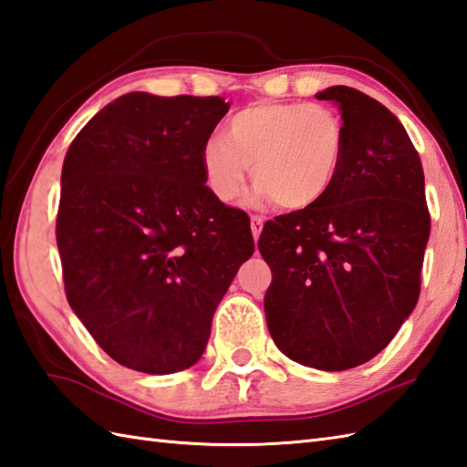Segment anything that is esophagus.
Here are the masks:
<instances>
[{
  "instance_id": "obj_1",
  "label": "esophagus",
  "mask_w": 467,
  "mask_h": 467,
  "mask_svg": "<svg viewBox=\"0 0 467 467\" xmlns=\"http://www.w3.org/2000/svg\"><path fill=\"white\" fill-rule=\"evenodd\" d=\"M250 227H252V235H254V240H258L260 234H262V227H264V217H260V215H252Z\"/></svg>"
}]
</instances>
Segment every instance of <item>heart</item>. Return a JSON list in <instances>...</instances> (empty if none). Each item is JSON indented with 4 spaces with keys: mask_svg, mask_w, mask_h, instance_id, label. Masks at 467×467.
<instances>
[{
    "mask_svg": "<svg viewBox=\"0 0 467 467\" xmlns=\"http://www.w3.org/2000/svg\"><path fill=\"white\" fill-rule=\"evenodd\" d=\"M345 142L335 110L262 100L235 112L223 139H209L199 161L209 192L222 203H234L245 192L252 167L255 202L298 212L317 205L337 183Z\"/></svg>",
    "mask_w": 467,
    "mask_h": 467,
    "instance_id": "1",
    "label": "heart"
}]
</instances>
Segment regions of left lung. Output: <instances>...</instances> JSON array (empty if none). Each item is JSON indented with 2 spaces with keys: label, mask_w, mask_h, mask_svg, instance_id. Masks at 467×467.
Returning a JSON list of instances; mask_svg holds the SVG:
<instances>
[{
  "label": "left lung",
  "mask_w": 467,
  "mask_h": 467,
  "mask_svg": "<svg viewBox=\"0 0 467 467\" xmlns=\"http://www.w3.org/2000/svg\"><path fill=\"white\" fill-rule=\"evenodd\" d=\"M317 99L338 107L345 159L325 199L264 225V310L288 358L347 370L379 355L413 312L431 220L421 159L395 114L348 87Z\"/></svg>",
  "instance_id": "8db88e82"
}]
</instances>
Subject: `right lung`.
<instances>
[{
    "instance_id": "obj_1",
    "label": "right lung",
    "mask_w": 467,
    "mask_h": 467,
    "mask_svg": "<svg viewBox=\"0 0 467 467\" xmlns=\"http://www.w3.org/2000/svg\"><path fill=\"white\" fill-rule=\"evenodd\" d=\"M230 102L129 92L66 153L56 242L70 308L119 365L189 368L252 258L250 217L205 185L202 147Z\"/></svg>"
}]
</instances>
